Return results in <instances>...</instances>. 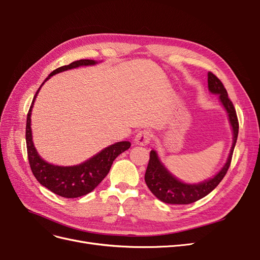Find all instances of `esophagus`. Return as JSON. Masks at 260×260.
Here are the masks:
<instances>
[{"label":"esophagus","mask_w":260,"mask_h":260,"mask_svg":"<svg viewBox=\"0 0 260 260\" xmlns=\"http://www.w3.org/2000/svg\"><path fill=\"white\" fill-rule=\"evenodd\" d=\"M152 137H153V135L151 131H148V130L140 131L137 133V136L135 138V143L138 145H141V146H145L149 142H151Z\"/></svg>","instance_id":"34e87169"}]
</instances>
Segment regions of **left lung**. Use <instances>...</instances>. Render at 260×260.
Segmentation results:
<instances>
[{
	"label": "left lung",
	"mask_w": 260,
	"mask_h": 260,
	"mask_svg": "<svg viewBox=\"0 0 260 260\" xmlns=\"http://www.w3.org/2000/svg\"><path fill=\"white\" fill-rule=\"evenodd\" d=\"M208 90L212 94H217L219 101L228 114L231 129H232V145L228 158L217 174L199 183H187L178 179L168 170L161 161L160 157L155 149L149 154V161L145 172V183L151 192L159 201L172 204V205H185L205 198L220 183L230 167L233 149L237 143L239 135V121L232 102L228 98V92L222 82L211 73H208Z\"/></svg>",
	"instance_id": "left-lung-1"
}]
</instances>
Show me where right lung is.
Here are the masks:
<instances>
[{
  "label": "right lung",
  "instance_id": "1",
  "mask_svg": "<svg viewBox=\"0 0 260 260\" xmlns=\"http://www.w3.org/2000/svg\"><path fill=\"white\" fill-rule=\"evenodd\" d=\"M101 61L93 59H80L67 66H61L55 69L43 81L40 88L38 89L27 115L26 143L31 171L39 181V183L49 188L51 192L61 196V198L76 199L92 192L102 182V180L107 176L116 157L119 156L124 151H127L131 146V143L129 141H121V142L114 143L103 148L101 152L92 156L91 158L86 159L79 165H74V166H58V165L50 164L39 155L35 146L32 131H31V112H32L35 101L41 86L51 77L81 66L96 65Z\"/></svg>",
  "mask_w": 260,
  "mask_h": 260
}]
</instances>
